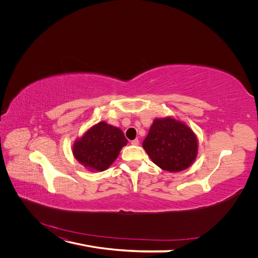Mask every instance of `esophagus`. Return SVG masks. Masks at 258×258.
Returning a JSON list of instances; mask_svg holds the SVG:
<instances>
[{"label":"esophagus","instance_id":"1","mask_svg":"<svg viewBox=\"0 0 258 258\" xmlns=\"http://www.w3.org/2000/svg\"><path fill=\"white\" fill-rule=\"evenodd\" d=\"M131 143H132L133 145H138V144H139V140H138V139H135V140H132V141H131Z\"/></svg>","mask_w":258,"mask_h":258}]
</instances>
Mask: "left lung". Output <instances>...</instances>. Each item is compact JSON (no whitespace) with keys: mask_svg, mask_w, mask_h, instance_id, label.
Masks as SVG:
<instances>
[{"mask_svg":"<svg viewBox=\"0 0 258 258\" xmlns=\"http://www.w3.org/2000/svg\"><path fill=\"white\" fill-rule=\"evenodd\" d=\"M142 145L156 165L170 172L188 168L198 155L192 130L171 117L155 119Z\"/></svg>","mask_w":258,"mask_h":258,"instance_id":"8db88e82","label":"left lung"}]
</instances>
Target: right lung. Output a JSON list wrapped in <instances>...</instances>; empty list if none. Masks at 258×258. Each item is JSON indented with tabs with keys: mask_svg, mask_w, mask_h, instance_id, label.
<instances>
[{
	"mask_svg": "<svg viewBox=\"0 0 258 258\" xmlns=\"http://www.w3.org/2000/svg\"><path fill=\"white\" fill-rule=\"evenodd\" d=\"M126 143L123 132L101 121L75 141L73 155L89 170L103 171L112 165Z\"/></svg>",
	"mask_w": 258,
	"mask_h": 258,
	"instance_id": "add662e5",
	"label": "right lung"
}]
</instances>
